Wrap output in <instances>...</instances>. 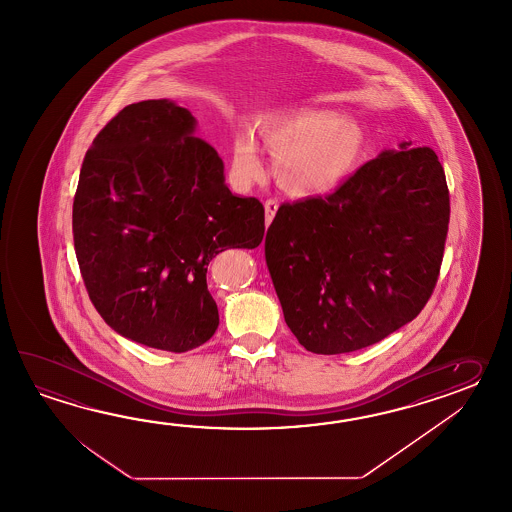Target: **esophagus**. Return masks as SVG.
<instances>
[{
	"instance_id": "1",
	"label": "esophagus",
	"mask_w": 512,
	"mask_h": 512,
	"mask_svg": "<svg viewBox=\"0 0 512 512\" xmlns=\"http://www.w3.org/2000/svg\"><path fill=\"white\" fill-rule=\"evenodd\" d=\"M276 210H278V201L276 199H267L265 201V223L271 225L272 219L276 216Z\"/></svg>"
}]
</instances>
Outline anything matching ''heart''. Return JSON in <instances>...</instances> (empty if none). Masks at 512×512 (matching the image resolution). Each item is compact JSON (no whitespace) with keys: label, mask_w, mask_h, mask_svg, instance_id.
I'll list each match as a JSON object with an SVG mask.
<instances>
[{"label":"heart","mask_w":512,"mask_h":512,"mask_svg":"<svg viewBox=\"0 0 512 512\" xmlns=\"http://www.w3.org/2000/svg\"><path fill=\"white\" fill-rule=\"evenodd\" d=\"M261 137L278 161V179L294 196L326 194L342 185L357 168L366 131L355 120L331 109L304 108L263 120ZM263 152L254 133L234 139L232 175L240 185L260 179Z\"/></svg>","instance_id":"b5f03b06"}]
</instances>
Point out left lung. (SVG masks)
Masks as SVG:
<instances>
[{"label":"left lung","mask_w":512,"mask_h":512,"mask_svg":"<svg viewBox=\"0 0 512 512\" xmlns=\"http://www.w3.org/2000/svg\"><path fill=\"white\" fill-rule=\"evenodd\" d=\"M450 221L432 148L384 150L326 197L283 203L265 260L298 342L311 353L368 348L412 322L434 293Z\"/></svg>","instance_id":"obj_1"}]
</instances>
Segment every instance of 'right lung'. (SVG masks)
<instances>
[{
    "mask_svg": "<svg viewBox=\"0 0 512 512\" xmlns=\"http://www.w3.org/2000/svg\"><path fill=\"white\" fill-rule=\"evenodd\" d=\"M172 100L119 111L87 150L73 240L87 294L104 322L148 348L185 353L219 326L207 267L265 234L256 197L234 196L218 152Z\"/></svg>",
    "mask_w": 512,
    "mask_h": 512,
    "instance_id": "add662e5",
    "label": "right lung"
}]
</instances>
